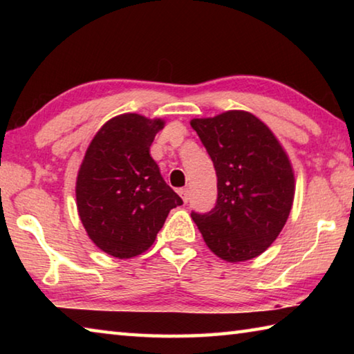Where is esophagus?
<instances>
[{"label": "esophagus", "mask_w": 354, "mask_h": 354, "mask_svg": "<svg viewBox=\"0 0 354 354\" xmlns=\"http://www.w3.org/2000/svg\"><path fill=\"white\" fill-rule=\"evenodd\" d=\"M179 195H181V198L184 203L189 201V189H179Z\"/></svg>", "instance_id": "1"}]
</instances>
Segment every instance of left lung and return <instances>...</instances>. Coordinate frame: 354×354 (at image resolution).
I'll list each match as a JSON object with an SVG mask.
<instances>
[{"label": "left lung", "mask_w": 354, "mask_h": 354, "mask_svg": "<svg viewBox=\"0 0 354 354\" xmlns=\"http://www.w3.org/2000/svg\"><path fill=\"white\" fill-rule=\"evenodd\" d=\"M217 171V205L192 220L209 250L236 263L262 254L283 230L295 195L289 156L272 129L247 111L192 118Z\"/></svg>", "instance_id": "8db88e82"}]
</instances>
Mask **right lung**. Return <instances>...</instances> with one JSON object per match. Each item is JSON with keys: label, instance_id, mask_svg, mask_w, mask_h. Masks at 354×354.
<instances>
[{"label": "right lung", "instance_id": "obj_1", "mask_svg": "<svg viewBox=\"0 0 354 354\" xmlns=\"http://www.w3.org/2000/svg\"><path fill=\"white\" fill-rule=\"evenodd\" d=\"M162 118L122 113L87 147L76 178V207L87 236L118 259L142 254L183 200L167 185L149 154Z\"/></svg>", "mask_w": 354, "mask_h": 354}]
</instances>
